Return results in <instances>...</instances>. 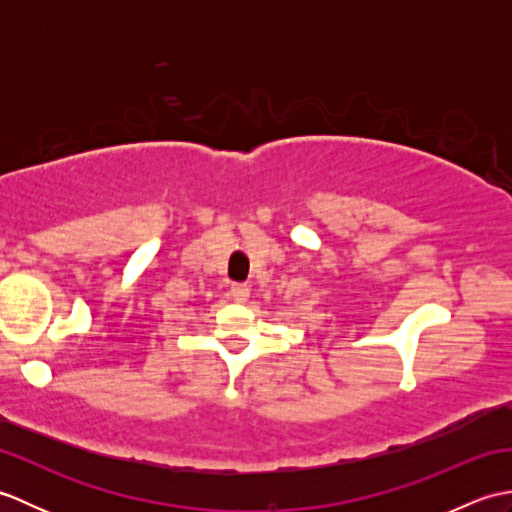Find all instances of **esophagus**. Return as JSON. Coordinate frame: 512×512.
<instances>
[{
	"mask_svg": "<svg viewBox=\"0 0 512 512\" xmlns=\"http://www.w3.org/2000/svg\"><path fill=\"white\" fill-rule=\"evenodd\" d=\"M231 297L237 303H244L250 297V286L248 284H233L231 286Z\"/></svg>",
	"mask_w": 512,
	"mask_h": 512,
	"instance_id": "obj_1",
	"label": "esophagus"
}]
</instances>
